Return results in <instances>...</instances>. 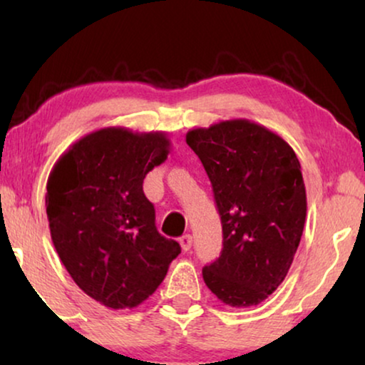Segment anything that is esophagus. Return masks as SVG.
<instances>
[{"label": "esophagus", "instance_id": "esophagus-1", "mask_svg": "<svg viewBox=\"0 0 365 365\" xmlns=\"http://www.w3.org/2000/svg\"><path fill=\"white\" fill-rule=\"evenodd\" d=\"M179 244H181V247L184 249V251H189L192 246V236L191 234H184V236L179 239Z\"/></svg>", "mask_w": 365, "mask_h": 365}]
</instances>
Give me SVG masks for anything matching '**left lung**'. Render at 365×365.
Returning <instances> with one entry per match:
<instances>
[{
    "instance_id": "left-lung-1",
    "label": "left lung",
    "mask_w": 365,
    "mask_h": 365,
    "mask_svg": "<svg viewBox=\"0 0 365 365\" xmlns=\"http://www.w3.org/2000/svg\"><path fill=\"white\" fill-rule=\"evenodd\" d=\"M209 179L222 222V251L202 269L226 306L261 304L281 286L307 212L301 163L286 139L249 119H227L186 134Z\"/></svg>"
}]
</instances>
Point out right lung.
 <instances>
[{
    "instance_id": "obj_1",
    "label": "right lung",
    "mask_w": 365,
    "mask_h": 365,
    "mask_svg": "<svg viewBox=\"0 0 365 365\" xmlns=\"http://www.w3.org/2000/svg\"><path fill=\"white\" fill-rule=\"evenodd\" d=\"M171 151L164 131L109 126L73 143L49 173L46 214L59 259L79 289L109 309L143 304L181 246L158 232L143 192Z\"/></svg>"
}]
</instances>
